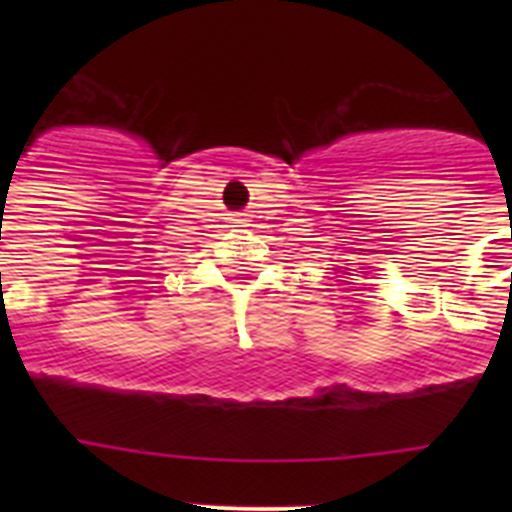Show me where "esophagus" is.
I'll use <instances>...</instances> for the list:
<instances>
[{
  "label": "esophagus",
  "instance_id": "esophagus-1",
  "mask_svg": "<svg viewBox=\"0 0 512 512\" xmlns=\"http://www.w3.org/2000/svg\"><path fill=\"white\" fill-rule=\"evenodd\" d=\"M230 223H233V228H246V225H248V217L233 215V217H230Z\"/></svg>",
  "mask_w": 512,
  "mask_h": 512
}]
</instances>
